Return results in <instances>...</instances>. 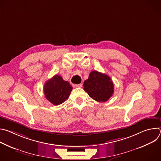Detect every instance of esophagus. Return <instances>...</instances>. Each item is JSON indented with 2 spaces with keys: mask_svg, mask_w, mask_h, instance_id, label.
Returning a JSON list of instances; mask_svg holds the SVG:
<instances>
[{
  "mask_svg": "<svg viewBox=\"0 0 161 161\" xmlns=\"http://www.w3.org/2000/svg\"><path fill=\"white\" fill-rule=\"evenodd\" d=\"M82 83H80V84H77V85H75V86L77 87V88H81L82 87Z\"/></svg>",
  "mask_w": 161,
  "mask_h": 161,
  "instance_id": "obj_1",
  "label": "esophagus"
}]
</instances>
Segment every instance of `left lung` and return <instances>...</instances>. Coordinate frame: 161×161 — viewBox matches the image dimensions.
Instances as JSON below:
<instances>
[{
  "mask_svg": "<svg viewBox=\"0 0 161 161\" xmlns=\"http://www.w3.org/2000/svg\"><path fill=\"white\" fill-rule=\"evenodd\" d=\"M84 90L97 102H106L113 95L114 86L111 78L97 71H92L84 81Z\"/></svg>",
  "mask_w": 161,
  "mask_h": 161,
  "instance_id": "8db88e82",
  "label": "left lung"
}]
</instances>
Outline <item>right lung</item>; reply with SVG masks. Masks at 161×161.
I'll use <instances>...</instances> for the list:
<instances>
[{"label":"right lung","instance_id":"add662e5","mask_svg":"<svg viewBox=\"0 0 161 161\" xmlns=\"http://www.w3.org/2000/svg\"><path fill=\"white\" fill-rule=\"evenodd\" d=\"M43 89L47 99L53 105L57 106L67 100L73 87L60 75H55L45 83Z\"/></svg>","mask_w":161,"mask_h":161}]
</instances>
